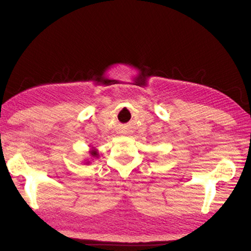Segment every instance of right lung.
<instances>
[{
	"mask_svg": "<svg viewBox=\"0 0 251 251\" xmlns=\"http://www.w3.org/2000/svg\"><path fill=\"white\" fill-rule=\"evenodd\" d=\"M88 152H90L91 159H93V158H99L100 154H99V151H97V150H96L95 147H92V150H91L90 151H88ZM84 164H85V165H88V164H91V160H90V159H85Z\"/></svg>",
	"mask_w": 251,
	"mask_h": 251,
	"instance_id": "right-lung-1",
	"label": "right lung"
}]
</instances>
